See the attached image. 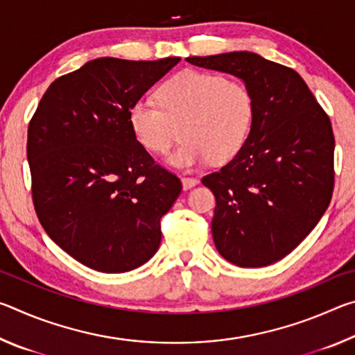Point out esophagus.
Returning <instances> with one entry per match:
<instances>
[{
	"mask_svg": "<svg viewBox=\"0 0 355 355\" xmlns=\"http://www.w3.org/2000/svg\"><path fill=\"white\" fill-rule=\"evenodd\" d=\"M182 183H183V189L188 191L191 188H194V186L199 183V180L197 178H192V177H183L182 178Z\"/></svg>",
	"mask_w": 355,
	"mask_h": 355,
	"instance_id": "esophagus-1",
	"label": "esophagus"
}]
</instances>
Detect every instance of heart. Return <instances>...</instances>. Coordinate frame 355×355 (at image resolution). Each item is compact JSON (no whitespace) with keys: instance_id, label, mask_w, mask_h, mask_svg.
Returning <instances> with one entry per match:
<instances>
[{"instance_id":"obj_1","label":"heart","mask_w":355,"mask_h":355,"mask_svg":"<svg viewBox=\"0 0 355 355\" xmlns=\"http://www.w3.org/2000/svg\"><path fill=\"white\" fill-rule=\"evenodd\" d=\"M130 127L144 148L156 155L171 150L182 131L183 142L171 156L182 169L238 155L254 122V97L248 86L218 73L184 70L158 89V101L136 100Z\"/></svg>"}]
</instances>
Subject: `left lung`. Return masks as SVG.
Wrapping results in <instances>:
<instances>
[{
    "label": "left lung",
    "mask_w": 355,
    "mask_h": 355,
    "mask_svg": "<svg viewBox=\"0 0 355 355\" xmlns=\"http://www.w3.org/2000/svg\"><path fill=\"white\" fill-rule=\"evenodd\" d=\"M186 61L241 78L254 97L244 147L202 183L216 197L219 254L241 268L268 266L296 249L326 213L335 183L332 123L285 65L250 51Z\"/></svg>",
    "instance_id": "8db88e82"
}]
</instances>
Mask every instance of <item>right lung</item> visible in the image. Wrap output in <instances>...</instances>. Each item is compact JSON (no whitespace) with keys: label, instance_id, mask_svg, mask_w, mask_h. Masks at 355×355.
Returning <instances> with one entry per match:
<instances>
[{"label":"right lung","instance_id":"add662e5","mask_svg":"<svg viewBox=\"0 0 355 355\" xmlns=\"http://www.w3.org/2000/svg\"><path fill=\"white\" fill-rule=\"evenodd\" d=\"M180 58H98L59 76L28 127L35 214L70 257L127 272L155 255L159 220L182 192L175 173L136 139L128 112Z\"/></svg>","mask_w":355,"mask_h":355}]
</instances>
